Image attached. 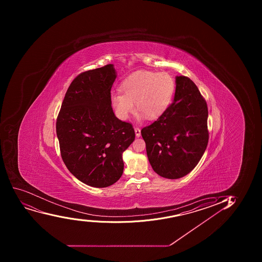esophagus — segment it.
I'll use <instances>...</instances> for the list:
<instances>
[{
	"instance_id": "esophagus-1",
	"label": "esophagus",
	"mask_w": 262,
	"mask_h": 262,
	"mask_svg": "<svg viewBox=\"0 0 262 262\" xmlns=\"http://www.w3.org/2000/svg\"><path fill=\"white\" fill-rule=\"evenodd\" d=\"M135 134L137 138H139L141 136V129L138 127H136L135 128Z\"/></svg>"
}]
</instances>
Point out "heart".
<instances>
[{
	"label": "heart",
	"mask_w": 262,
	"mask_h": 262,
	"mask_svg": "<svg viewBox=\"0 0 262 262\" xmlns=\"http://www.w3.org/2000/svg\"><path fill=\"white\" fill-rule=\"evenodd\" d=\"M121 91L111 94L110 102L122 120L134 112V103L148 119H156L166 112L173 98L176 83L167 73L141 70L128 76L121 83Z\"/></svg>",
	"instance_id": "heart-1"
}]
</instances>
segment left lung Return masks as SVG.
I'll return each mask as SVG.
<instances>
[{"mask_svg":"<svg viewBox=\"0 0 262 262\" xmlns=\"http://www.w3.org/2000/svg\"><path fill=\"white\" fill-rule=\"evenodd\" d=\"M207 102L194 82L177 76L173 102L156 121L141 130L154 171L169 179L195 167L208 143Z\"/></svg>","mask_w":262,"mask_h":262,"instance_id":"8db88e82","label":"left lung"}]
</instances>
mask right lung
<instances>
[{
	"label": "right lung",
	"mask_w": 262,
	"mask_h": 262,
	"mask_svg": "<svg viewBox=\"0 0 262 262\" xmlns=\"http://www.w3.org/2000/svg\"><path fill=\"white\" fill-rule=\"evenodd\" d=\"M116 72L113 64L77 76L56 120L60 155L83 184L105 188L124 171L122 155L135 139L133 124L114 115L110 102Z\"/></svg>",
	"instance_id": "right-lung-1"
}]
</instances>
